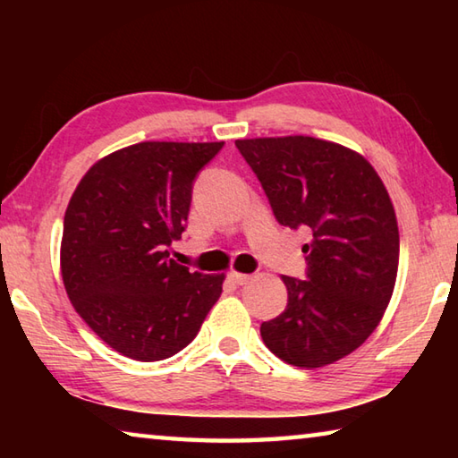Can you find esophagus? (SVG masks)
<instances>
[{
  "label": "esophagus",
  "mask_w": 458,
  "mask_h": 458,
  "mask_svg": "<svg viewBox=\"0 0 458 458\" xmlns=\"http://www.w3.org/2000/svg\"><path fill=\"white\" fill-rule=\"evenodd\" d=\"M250 275H242V273H234V270H232V273L228 275V281L232 283V284H238V286H242V284H246L248 281H250Z\"/></svg>",
  "instance_id": "obj_1"
}]
</instances>
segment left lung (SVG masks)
Masks as SVG:
<instances>
[{"instance_id": "left-lung-1", "label": "left lung", "mask_w": 458, "mask_h": 458, "mask_svg": "<svg viewBox=\"0 0 458 458\" xmlns=\"http://www.w3.org/2000/svg\"><path fill=\"white\" fill-rule=\"evenodd\" d=\"M281 226L305 228V278L283 276L289 303L260 325L265 345L297 368H321L366 341L398 273L396 214L382 180L347 147L315 137L238 139Z\"/></svg>"}]
</instances>
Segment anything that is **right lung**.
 <instances>
[{"label": "right lung", "mask_w": 458, "mask_h": 458, "mask_svg": "<svg viewBox=\"0 0 458 458\" xmlns=\"http://www.w3.org/2000/svg\"><path fill=\"white\" fill-rule=\"evenodd\" d=\"M218 143L145 141L106 155L74 190L60 267L68 299L114 352L167 360L190 345L224 275L169 259L188 222L193 182Z\"/></svg>", "instance_id": "obj_1"}]
</instances>
